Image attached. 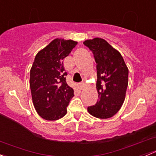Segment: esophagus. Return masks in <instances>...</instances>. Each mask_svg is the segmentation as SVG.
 <instances>
[{"label":"esophagus","mask_w":156,"mask_h":156,"mask_svg":"<svg viewBox=\"0 0 156 156\" xmlns=\"http://www.w3.org/2000/svg\"><path fill=\"white\" fill-rule=\"evenodd\" d=\"M84 87V84H83V83H81V84H78V89L80 90H83V88Z\"/></svg>","instance_id":"obj_1"}]
</instances>
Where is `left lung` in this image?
Instances as JSON below:
<instances>
[{
  "mask_svg": "<svg viewBox=\"0 0 156 156\" xmlns=\"http://www.w3.org/2000/svg\"><path fill=\"white\" fill-rule=\"evenodd\" d=\"M84 44L92 51L97 63V90L99 100L87 111L101 119L112 117L125 99L128 84V69L121 53L100 37L86 40Z\"/></svg>",
  "mask_w": 156,
  "mask_h": 156,
  "instance_id": "obj_1",
  "label": "left lung"
}]
</instances>
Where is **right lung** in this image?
Instances as JSON below:
<instances>
[{
	"mask_svg": "<svg viewBox=\"0 0 156 156\" xmlns=\"http://www.w3.org/2000/svg\"><path fill=\"white\" fill-rule=\"evenodd\" d=\"M77 44L72 40L56 38L34 58L30 70L31 97L36 112L45 120H58L67 113L74 90L66 81L63 59Z\"/></svg>",
	"mask_w": 156,
	"mask_h": 156,
	"instance_id": "right-lung-1",
	"label": "right lung"
}]
</instances>
